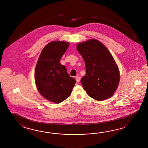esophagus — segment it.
I'll use <instances>...</instances> for the list:
<instances>
[{
  "label": "esophagus",
  "instance_id": "1",
  "mask_svg": "<svg viewBox=\"0 0 148 148\" xmlns=\"http://www.w3.org/2000/svg\"><path fill=\"white\" fill-rule=\"evenodd\" d=\"M80 79H81L80 77H79V76H77V77H75V80H76L77 82H79L80 81Z\"/></svg>",
  "mask_w": 148,
  "mask_h": 148
}]
</instances>
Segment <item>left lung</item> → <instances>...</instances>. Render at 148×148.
I'll return each mask as SVG.
<instances>
[{
    "instance_id": "8db88e82",
    "label": "left lung",
    "mask_w": 148,
    "mask_h": 148,
    "mask_svg": "<svg viewBox=\"0 0 148 148\" xmlns=\"http://www.w3.org/2000/svg\"><path fill=\"white\" fill-rule=\"evenodd\" d=\"M77 49L85 62L86 73L81 84L87 94L99 101L112 96L119 84L120 75L110 51L95 39L79 43Z\"/></svg>"
}]
</instances>
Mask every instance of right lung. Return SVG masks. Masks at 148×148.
<instances>
[{"label":"right lung","mask_w":148,"mask_h":148,"mask_svg":"<svg viewBox=\"0 0 148 148\" xmlns=\"http://www.w3.org/2000/svg\"><path fill=\"white\" fill-rule=\"evenodd\" d=\"M69 43L63 41L51 42L43 48L35 70V82L38 91L46 99L59 104L69 97L75 85L60 59Z\"/></svg>","instance_id":"1"}]
</instances>
